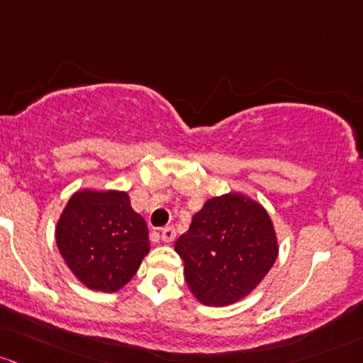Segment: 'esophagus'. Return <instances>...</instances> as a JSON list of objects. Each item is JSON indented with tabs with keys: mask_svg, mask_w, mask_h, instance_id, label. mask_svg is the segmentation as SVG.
<instances>
[{
	"mask_svg": "<svg viewBox=\"0 0 363 363\" xmlns=\"http://www.w3.org/2000/svg\"><path fill=\"white\" fill-rule=\"evenodd\" d=\"M162 240L165 242H172L175 240V229L172 225H167L162 229Z\"/></svg>",
	"mask_w": 363,
	"mask_h": 363,
	"instance_id": "obj_1",
	"label": "esophagus"
}]
</instances>
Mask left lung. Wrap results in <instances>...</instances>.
Listing matches in <instances>:
<instances>
[{"instance_id":"obj_1","label":"left lung","mask_w":363,"mask_h":363,"mask_svg":"<svg viewBox=\"0 0 363 363\" xmlns=\"http://www.w3.org/2000/svg\"><path fill=\"white\" fill-rule=\"evenodd\" d=\"M189 289L203 305L224 306L245 298L277 258L270 217L241 194L212 198L175 241Z\"/></svg>"}]
</instances>
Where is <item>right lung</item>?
<instances>
[{
    "mask_svg": "<svg viewBox=\"0 0 363 363\" xmlns=\"http://www.w3.org/2000/svg\"><path fill=\"white\" fill-rule=\"evenodd\" d=\"M63 260L87 288L117 291L150 252L145 218L122 191H81L67 203L57 225Z\"/></svg>",
    "mask_w": 363,
    "mask_h": 363,
    "instance_id": "right-lung-1",
    "label": "right lung"
}]
</instances>
